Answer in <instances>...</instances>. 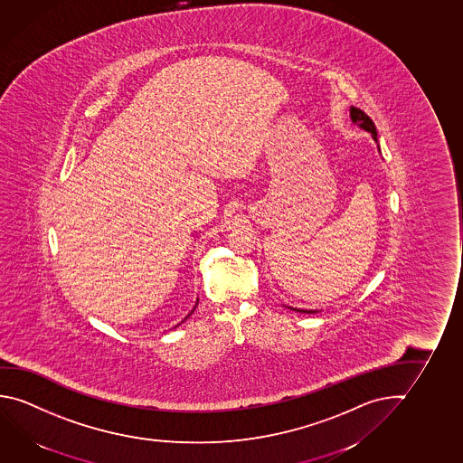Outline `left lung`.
Listing matches in <instances>:
<instances>
[{"instance_id": "left-lung-1", "label": "left lung", "mask_w": 463, "mask_h": 463, "mask_svg": "<svg viewBox=\"0 0 463 463\" xmlns=\"http://www.w3.org/2000/svg\"><path fill=\"white\" fill-rule=\"evenodd\" d=\"M349 114H351V120L353 123H356L357 127H361V128L365 129V131H369L373 136V139L377 141V129H375V125H373V121L370 118L369 115L363 112L361 109H357V107H351L349 109ZM295 311H299V313H316V311H307V309H297V307H292Z\"/></svg>"}]
</instances>
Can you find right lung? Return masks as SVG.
<instances>
[{"label":"right lung","mask_w":463,"mask_h":463,"mask_svg":"<svg viewBox=\"0 0 463 463\" xmlns=\"http://www.w3.org/2000/svg\"><path fill=\"white\" fill-rule=\"evenodd\" d=\"M194 309H195V307H194ZM194 309H193V313H194Z\"/></svg>","instance_id":"obj_1"}]
</instances>
